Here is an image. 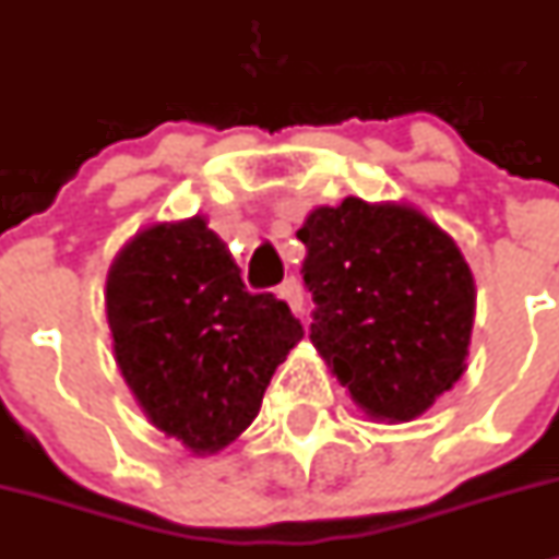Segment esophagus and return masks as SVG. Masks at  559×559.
<instances>
[{
    "label": "esophagus",
    "mask_w": 559,
    "mask_h": 559,
    "mask_svg": "<svg viewBox=\"0 0 559 559\" xmlns=\"http://www.w3.org/2000/svg\"><path fill=\"white\" fill-rule=\"evenodd\" d=\"M280 299H285V302L290 305V311L294 313H302L305 311V297H302V285H299L297 276H288L283 285H280Z\"/></svg>",
    "instance_id": "34e87169"
}]
</instances>
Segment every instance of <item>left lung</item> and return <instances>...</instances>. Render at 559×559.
Segmentation results:
<instances>
[{"label":"left lung","instance_id":"1","mask_svg":"<svg viewBox=\"0 0 559 559\" xmlns=\"http://www.w3.org/2000/svg\"><path fill=\"white\" fill-rule=\"evenodd\" d=\"M308 248L311 342L367 416L409 421L464 373L475 283L452 237L409 206H322Z\"/></svg>","mask_w":559,"mask_h":559}]
</instances>
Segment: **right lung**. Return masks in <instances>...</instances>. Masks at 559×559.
Listing matches in <instances>:
<instances>
[{"instance_id":"obj_1","label":"right lung","mask_w":559,"mask_h":559,"mask_svg":"<svg viewBox=\"0 0 559 559\" xmlns=\"http://www.w3.org/2000/svg\"><path fill=\"white\" fill-rule=\"evenodd\" d=\"M116 359L143 413L192 452H217L260 413L302 325L251 294L203 217L138 234L107 276Z\"/></svg>"}]
</instances>
